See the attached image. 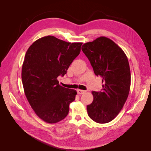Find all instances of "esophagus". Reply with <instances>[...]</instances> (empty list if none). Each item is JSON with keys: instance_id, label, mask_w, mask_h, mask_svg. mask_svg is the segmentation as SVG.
<instances>
[{"instance_id": "obj_1", "label": "esophagus", "mask_w": 151, "mask_h": 151, "mask_svg": "<svg viewBox=\"0 0 151 151\" xmlns=\"http://www.w3.org/2000/svg\"><path fill=\"white\" fill-rule=\"evenodd\" d=\"M86 92V91H84V90H81V89L77 90V94H83L85 93Z\"/></svg>"}]
</instances>
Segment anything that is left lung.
<instances>
[{
	"label": "left lung",
	"mask_w": 151,
	"mask_h": 151,
	"mask_svg": "<svg viewBox=\"0 0 151 151\" xmlns=\"http://www.w3.org/2000/svg\"><path fill=\"white\" fill-rule=\"evenodd\" d=\"M82 50L94 74L104 83L102 91L92 92L93 101L87 106V111L96 123H108L118 115L129 94L131 76L127 57L113 41L104 36L84 43Z\"/></svg>",
	"instance_id": "1"
}]
</instances>
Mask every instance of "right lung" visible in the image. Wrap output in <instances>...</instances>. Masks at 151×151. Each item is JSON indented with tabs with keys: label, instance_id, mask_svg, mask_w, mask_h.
<instances>
[{
	"label": "right lung",
	"instance_id": "add662e5",
	"mask_svg": "<svg viewBox=\"0 0 151 151\" xmlns=\"http://www.w3.org/2000/svg\"><path fill=\"white\" fill-rule=\"evenodd\" d=\"M82 44L47 36L35 41L27 50L21 72L24 93L35 113L45 122L64 119L75 100L76 91L59 85L57 77L66 74Z\"/></svg>",
	"mask_w": 151,
	"mask_h": 151
}]
</instances>
